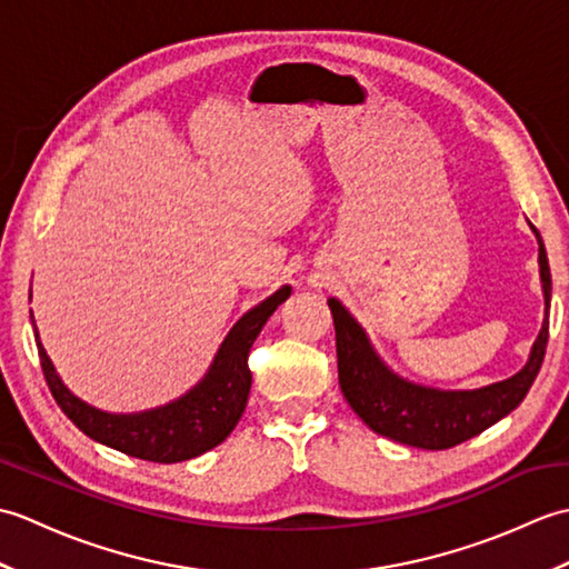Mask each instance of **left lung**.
Masks as SVG:
<instances>
[{
  "instance_id": "obj_1",
  "label": "left lung",
  "mask_w": 569,
  "mask_h": 569,
  "mask_svg": "<svg viewBox=\"0 0 569 569\" xmlns=\"http://www.w3.org/2000/svg\"><path fill=\"white\" fill-rule=\"evenodd\" d=\"M533 232L540 244L538 261L542 291H546V320H542V330L533 345V352H530L528 365L516 377L485 386V389L435 391L393 377L381 365V359L371 349L357 320L342 308L340 300L330 298L340 389L347 403L373 432L396 442L420 447V450H450V447L485 432L523 401L542 367L550 330V266L536 227Z\"/></svg>"
}]
</instances>
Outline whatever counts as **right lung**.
Instances as JSON below:
<instances>
[{"mask_svg":"<svg viewBox=\"0 0 569 569\" xmlns=\"http://www.w3.org/2000/svg\"><path fill=\"white\" fill-rule=\"evenodd\" d=\"M291 296V288L283 286L261 306L249 310L232 332L227 335L220 352L196 389L186 393L180 401L163 408L149 410L139 416H110L92 406L82 403L72 396L48 359L46 349L39 345V359L48 389H51L60 410L76 422V426L107 447L124 452L129 457L147 459V462L173 465L192 459L220 445L234 430L241 413L247 408L251 389L249 352L261 328L273 316V310ZM36 330V325H33ZM39 337V332H36Z\"/></svg>","mask_w":569,"mask_h":569,"instance_id":"obj_1","label":"right lung"}]
</instances>
